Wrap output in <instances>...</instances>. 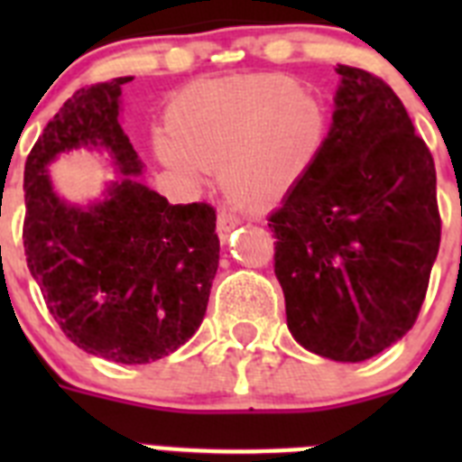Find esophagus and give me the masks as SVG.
I'll return each instance as SVG.
<instances>
[{
	"label": "esophagus",
	"mask_w": 462,
	"mask_h": 462,
	"mask_svg": "<svg viewBox=\"0 0 462 462\" xmlns=\"http://www.w3.org/2000/svg\"><path fill=\"white\" fill-rule=\"evenodd\" d=\"M240 224V219L236 217L234 212H226V210H222L217 215V234H219V238L222 240H226V236L231 234V231H234L236 226H238Z\"/></svg>",
	"instance_id": "esophagus-1"
}]
</instances>
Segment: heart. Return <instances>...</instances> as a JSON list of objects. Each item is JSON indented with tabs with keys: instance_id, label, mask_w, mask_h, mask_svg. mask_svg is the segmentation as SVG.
Here are the masks:
<instances>
[{
	"instance_id": "1",
	"label": "heart",
	"mask_w": 462,
	"mask_h": 462,
	"mask_svg": "<svg viewBox=\"0 0 462 462\" xmlns=\"http://www.w3.org/2000/svg\"><path fill=\"white\" fill-rule=\"evenodd\" d=\"M326 117L317 99L284 76H247L194 85L166 110L169 136L154 138L159 159L189 180L224 169L240 201H275L312 164Z\"/></svg>"
}]
</instances>
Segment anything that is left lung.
I'll use <instances>...</instances> for the list:
<instances>
[{"label": "left lung", "mask_w": 462, "mask_h": 462, "mask_svg": "<svg viewBox=\"0 0 462 462\" xmlns=\"http://www.w3.org/2000/svg\"><path fill=\"white\" fill-rule=\"evenodd\" d=\"M336 71L328 136L268 226L291 336L358 363L414 326L442 222L435 162L402 101L363 69Z\"/></svg>", "instance_id": "8db88e82"}]
</instances>
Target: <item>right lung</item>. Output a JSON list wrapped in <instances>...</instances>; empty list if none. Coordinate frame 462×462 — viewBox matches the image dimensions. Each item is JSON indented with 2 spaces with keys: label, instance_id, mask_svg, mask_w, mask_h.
I'll return each mask as SVG.
<instances>
[{
  "label": "right lung",
  "instance_id": "add662e5",
  "mask_svg": "<svg viewBox=\"0 0 462 462\" xmlns=\"http://www.w3.org/2000/svg\"><path fill=\"white\" fill-rule=\"evenodd\" d=\"M73 94L46 125L24 164L27 268L64 336L92 356L125 365L185 345L206 317L219 266L215 208L171 206L138 180L143 164L120 125L122 85ZM106 149L123 175L99 202L73 207L51 189L57 153Z\"/></svg>",
  "mask_w": 462,
  "mask_h": 462
}]
</instances>
